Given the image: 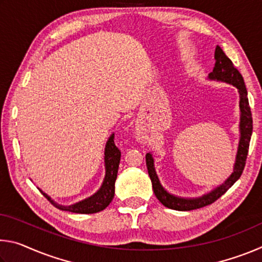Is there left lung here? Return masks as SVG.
<instances>
[{
    "label": "left lung",
    "mask_w": 262,
    "mask_h": 262,
    "mask_svg": "<svg viewBox=\"0 0 262 262\" xmlns=\"http://www.w3.org/2000/svg\"><path fill=\"white\" fill-rule=\"evenodd\" d=\"M208 78L211 81L225 82L231 85L236 86L239 92V108H241V122H239V132H241V139H239L238 151L236 156V162L233 165V172L231 176L224 181L223 184L220 185L219 187L212 189L211 192L202 195L200 198L186 199L180 198L168 193L167 190L161 185L156 171H155L154 158L152 155L148 152L145 155V162H147L148 173L152 183V189L156 198L162 203L170 209L180 210V211H188L199 209V208L206 207L215 202L217 199L221 198L236 181L241 178L244 167H245V162L248 154V147H250V141L252 135V129H253V121H252V113L251 107L248 104L247 98V90L244 83V78L242 74L238 72V69L234 67L232 61L225 55V53L222 51L220 46H216L215 50V67L212 72L209 74Z\"/></svg>",
    "instance_id": "obj_1"
}]
</instances>
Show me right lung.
<instances>
[{"mask_svg": "<svg viewBox=\"0 0 262 262\" xmlns=\"http://www.w3.org/2000/svg\"><path fill=\"white\" fill-rule=\"evenodd\" d=\"M104 155L105 178L103 184L100 186V188L97 190L94 195H91L90 198L70 206H61L57 205L54 200H52L51 196H48V195L46 193H43L41 189L40 192L53 206L59 208L61 210L76 212V214H95V212L104 210L114 198V184L118 176L119 163H120L121 157L120 150H119L117 148V145L114 144V134L111 135L107 142H106Z\"/></svg>", "mask_w": 262, "mask_h": 262, "instance_id": "1", "label": "right lung"}]
</instances>
